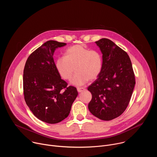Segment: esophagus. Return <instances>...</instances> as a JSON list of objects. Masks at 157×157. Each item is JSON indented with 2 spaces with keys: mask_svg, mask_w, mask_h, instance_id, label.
<instances>
[{
  "mask_svg": "<svg viewBox=\"0 0 157 157\" xmlns=\"http://www.w3.org/2000/svg\"><path fill=\"white\" fill-rule=\"evenodd\" d=\"M77 90H78V93H82V91H84L86 89L84 87H78L77 88Z\"/></svg>",
  "mask_w": 157,
  "mask_h": 157,
  "instance_id": "1",
  "label": "esophagus"
}]
</instances>
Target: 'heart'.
Returning a JSON list of instances; mask_svg holds the SVG:
<instances>
[{
	"mask_svg": "<svg viewBox=\"0 0 157 157\" xmlns=\"http://www.w3.org/2000/svg\"><path fill=\"white\" fill-rule=\"evenodd\" d=\"M55 67L65 79H70L75 70L76 73L70 84L81 86L99 76L102 69V58L96 50H91L84 44H76L66 50L64 57L56 59Z\"/></svg>",
	"mask_w": 157,
	"mask_h": 157,
	"instance_id": "heart-1",
	"label": "heart"
}]
</instances>
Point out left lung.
<instances>
[{
  "mask_svg": "<svg viewBox=\"0 0 157 157\" xmlns=\"http://www.w3.org/2000/svg\"><path fill=\"white\" fill-rule=\"evenodd\" d=\"M95 43L102 54V69L87 87L92 94L88 109L96 117L110 121L121 116L128 106L135 75L128 55L113 41L102 38Z\"/></svg>",
  "mask_w": 157,
  "mask_h": 157,
  "instance_id": "obj_1",
  "label": "left lung"
}]
</instances>
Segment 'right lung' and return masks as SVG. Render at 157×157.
<instances>
[{"instance_id": "add662e5", "label": "right lung", "mask_w": 157, "mask_h": 157, "mask_svg": "<svg viewBox=\"0 0 157 157\" xmlns=\"http://www.w3.org/2000/svg\"><path fill=\"white\" fill-rule=\"evenodd\" d=\"M66 44L47 41L29 56L24 70L26 104L36 117L48 124L58 123L68 117L78 94L76 87H67L55 67V51Z\"/></svg>"}]
</instances>
